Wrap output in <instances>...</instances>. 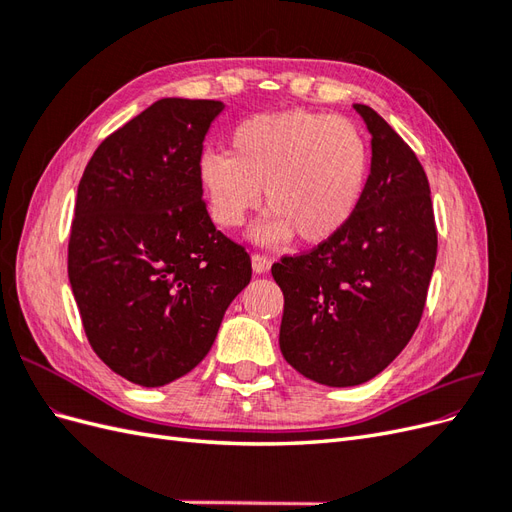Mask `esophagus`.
<instances>
[{
    "mask_svg": "<svg viewBox=\"0 0 512 512\" xmlns=\"http://www.w3.org/2000/svg\"><path fill=\"white\" fill-rule=\"evenodd\" d=\"M252 269H254V273H258V275L267 273V271L271 269V258L262 256V254H254V256H252Z\"/></svg>",
    "mask_w": 512,
    "mask_h": 512,
    "instance_id": "34e87169",
    "label": "esophagus"
}]
</instances>
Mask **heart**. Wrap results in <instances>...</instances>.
<instances>
[{
    "mask_svg": "<svg viewBox=\"0 0 512 512\" xmlns=\"http://www.w3.org/2000/svg\"><path fill=\"white\" fill-rule=\"evenodd\" d=\"M228 153H205L198 177L213 220L237 228L262 203L269 215L254 239L305 245L335 239L361 205L369 153L359 128L309 111L256 115L230 134Z\"/></svg>",
    "mask_w": 512,
    "mask_h": 512,
    "instance_id": "1",
    "label": "heart"
}]
</instances>
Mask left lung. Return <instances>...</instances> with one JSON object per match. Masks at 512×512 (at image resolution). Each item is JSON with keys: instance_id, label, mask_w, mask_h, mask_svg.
<instances>
[{"instance_id": "1", "label": "left lung", "mask_w": 512, "mask_h": 512, "mask_svg": "<svg viewBox=\"0 0 512 512\" xmlns=\"http://www.w3.org/2000/svg\"><path fill=\"white\" fill-rule=\"evenodd\" d=\"M354 111L371 134L359 209L335 239L271 267L284 292V359L327 386L363 384L406 348L438 254L421 162L374 108Z\"/></svg>"}]
</instances>
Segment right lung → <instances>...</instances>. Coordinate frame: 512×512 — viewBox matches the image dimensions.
Listing matches in <instances>:
<instances>
[{"mask_svg":"<svg viewBox=\"0 0 512 512\" xmlns=\"http://www.w3.org/2000/svg\"><path fill=\"white\" fill-rule=\"evenodd\" d=\"M220 100L162 98L106 136L76 194L68 277L91 348L164 386L211 350L250 284L247 252L213 226L198 164Z\"/></svg>","mask_w":512,"mask_h":512,"instance_id":"add662e5","label":"right lung"}]
</instances>
